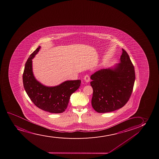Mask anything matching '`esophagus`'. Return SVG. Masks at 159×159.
I'll use <instances>...</instances> for the list:
<instances>
[{
  "label": "esophagus",
  "instance_id": "34e87169",
  "mask_svg": "<svg viewBox=\"0 0 159 159\" xmlns=\"http://www.w3.org/2000/svg\"><path fill=\"white\" fill-rule=\"evenodd\" d=\"M84 80L86 82H89L90 80V77L89 75H86L84 77Z\"/></svg>",
  "mask_w": 159,
  "mask_h": 159
}]
</instances>
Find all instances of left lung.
I'll list each match as a JSON object with an SVG mask.
<instances>
[{
  "mask_svg": "<svg viewBox=\"0 0 159 159\" xmlns=\"http://www.w3.org/2000/svg\"><path fill=\"white\" fill-rule=\"evenodd\" d=\"M120 62L114 69H101L91 76L92 107L98 113L114 111L123 107L132 94L135 80L134 66L124 49Z\"/></svg>",
  "mask_w": 159,
  "mask_h": 159,
  "instance_id": "obj_1",
  "label": "left lung"
}]
</instances>
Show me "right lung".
<instances>
[{"label": "right lung", "instance_id": "right-lung-1", "mask_svg": "<svg viewBox=\"0 0 159 159\" xmlns=\"http://www.w3.org/2000/svg\"><path fill=\"white\" fill-rule=\"evenodd\" d=\"M40 48L39 46L31 54L25 63L23 86L31 100L39 108L51 113H63L67 108L71 94L80 86L81 80H67L54 87L40 84L33 75L31 60Z\"/></svg>", "mask_w": 159, "mask_h": 159}]
</instances>
